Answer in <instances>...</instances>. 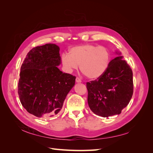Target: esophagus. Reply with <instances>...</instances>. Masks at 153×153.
Wrapping results in <instances>:
<instances>
[{"label": "esophagus", "instance_id": "esophagus-1", "mask_svg": "<svg viewBox=\"0 0 153 153\" xmlns=\"http://www.w3.org/2000/svg\"><path fill=\"white\" fill-rule=\"evenodd\" d=\"M76 82H78V83H80V82H82V80H81V79H80L79 77H76Z\"/></svg>", "mask_w": 153, "mask_h": 153}]
</instances>
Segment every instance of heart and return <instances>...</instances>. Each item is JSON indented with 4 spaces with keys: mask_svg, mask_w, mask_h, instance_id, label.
<instances>
[{
    "mask_svg": "<svg viewBox=\"0 0 153 153\" xmlns=\"http://www.w3.org/2000/svg\"><path fill=\"white\" fill-rule=\"evenodd\" d=\"M112 59L110 50L104 46L86 44L73 47L69 54L64 53L62 63L67 71L80 69L89 79H98L107 70Z\"/></svg>",
    "mask_w": 153,
    "mask_h": 153,
    "instance_id": "b5f03b06",
    "label": "heart"
}]
</instances>
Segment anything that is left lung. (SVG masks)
Returning a JSON list of instances; mask_svg holds the SVG:
<instances>
[{
    "mask_svg": "<svg viewBox=\"0 0 153 153\" xmlns=\"http://www.w3.org/2000/svg\"><path fill=\"white\" fill-rule=\"evenodd\" d=\"M123 59L120 55L115 57L103 76L86 83L88 105L92 112L100 116L120 114L133 96V72Z\"/></svg>",
    "mask_w": 153,
    "mask_h": 153,
    "instance_id": "obj_1",
    "label": "left lung"
}]
</instances>
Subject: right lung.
Instances as JSON below:
<instances>
[{
    "instance_id": "1",
    "label": "right lung",
    "mask_w": 153,
    "mask_h": 153,
    "mask_svg": "<svg viewBox=\"0 0 153 153\" xmlns=\"http://www.w3.org/2000/svg\"><path fill=\"white\" fill-rule=\"evenodd\" d=\"M59 47L48 43L30 50L20 68L18 93L29 113L38 117L57 115L75 85L76 77L62 73Z\"/></svg>"
}]
</instances>
